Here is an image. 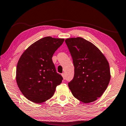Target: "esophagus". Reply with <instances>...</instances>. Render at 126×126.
I'll use <instances>...</instances> for the list:
<instances>
[{"label":"esophagus","instance_id":"34e87169","mask_svg":"<svg viewBox=\"0 0 126 126\" xmlns=\"http://www.w3.org/2000/svg\"><path fill=\"white\" fill-rule=\"evenodd\" d=\"M62 77H63V79H64L66 78V75H65V73H62Z\"/></svg>","mask_w":126,"mask_h":126}]
</instances>
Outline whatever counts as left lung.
Returning a JSON list of instances; mask_svg holds the SVG:
<instances>
[{"instance_id":"1","label":"left lung","mask_w":126,"mask_h":126,"mask_svg":"<svg viewBox=\"0 0 126 126\" xmlns=\"http://www.w3.org/2000/svg\"><path fill=\"white\" fill-rule=\"evenodd\" d=\"M73 58L74 76L68 83L74 97L83 103L97 100L107 89L110 79V64L101 51L82 37L65 40Z\"/></svg>"}]
</instances>
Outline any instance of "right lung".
Listing matches in <instances>:
<instances>
[{
	"instance_id": "right-lung-1",
	"label": "right lung",
	"mask_w": 126,
	"mask_h": 126,
	"mask_svg": "<svg viewBox=\"0 0 126 126\" xmlns=\"http://www.w3.org/2000/svg\"><path fill=\"white\" fill-rule=\"evenodd\" d=\"M64 38L48 36L30 46L20 57L16 70V81L27 99L42 103L52 97L63 78L56 73L52 56Z\"/></svg>"
}]
</instances>
